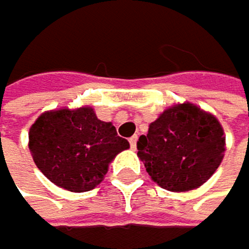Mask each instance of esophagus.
I'll list each match as a JSON object with an SVG mask.
<instances>
[{"label":"esophagus","mask_w":249,"mask_h":249,"mask_svg":"<svg viewBox=\"0 0 249 249\" xmlns=\"http://www.w3.org/2000/svg\"><path fill=\"white\" fill-rule=\"evenodd\" d=\"M129 145H131L132 149L137 148V135H132V137L129 139Z\"/></svg>","instance_id":"34e87169"}]
</instances>
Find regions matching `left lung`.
Listing matches in <instances>:
<instances>
[{
  "label": "left lung",
  "instance_id": "obj_1",
  "mask_svg": "<svg viewBox=\"0 0 249 249\" xmlns=\"http://www.w3.org/2000/svg\"><path fill=\"white\" fill-rule=\"evenodd\" d=\"M139 159L162 189H198L220 167L226 151L225 131L217 117L192 103L165 109L137 142Z\"/></svg>",
  "mask_w": 249,
  "mask_h": 249
}]
</instances>
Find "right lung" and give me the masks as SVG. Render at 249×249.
<instances>
[{"mask_svg": "<svg viewBox=\"0 0 249 249\" xmlns=\"http://www.w3.org/2000/svg\"><path fill=\"white\" fill-rule=\"evenodd\" d=\"M127 148L129 142L112 123L101 122L90 106L46 110L29 129V151L37 168L57 187L76 193L95 189L109 163Z\"/></svg>", "mask_w": 249, "mask_h": 249, "instance_id": "add662e5", "label": "right lung"}]
</instances>
